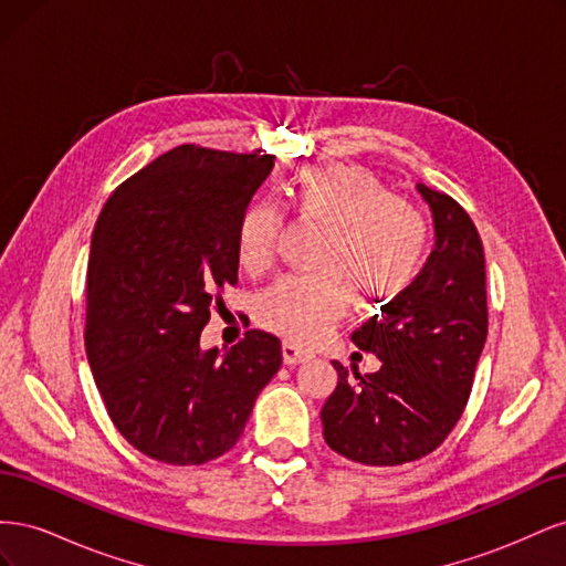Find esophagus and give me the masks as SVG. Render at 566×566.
<instances>
[{
  "label": "esophagus",
  "instance_id": "34e87169",
  "mask_svg": "<svg viewBox=\"0 0 566 566\" xmlns=\"http://www.w3.org/2000/svg\"><path fill=\"white\" fill-rule=\"evenodd\" d=\"M310 358H312V352H310V349H304V347L295 345V342H290V339L283 342V361H285L287 366L310 361Z\"/></svg>",
  "mask_w": 566,
  "mask_h": 566
}]
</instances>
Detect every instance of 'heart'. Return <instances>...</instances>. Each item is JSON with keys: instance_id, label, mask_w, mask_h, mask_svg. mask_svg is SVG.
I'll use <instances>...</instances> for the list:
<instances>
[{"instance_id": "1", "label": "heart", "mask_w": 566, "mask_h": 566, "mask_svg": "<svg viewBox=\"0 0 566 566\" xmlns=\"http://www.w3.org/2000/svg\"><path fill=\"white\" fill-rule=\"evenodd\" d=\"M285 202L300 219L325 227L312 256L316 271L271 285L256 304V318L290 339L312 342L345 314L349 295L375 306L399 297L413 283L427 248V224L408 202L361 167L302 169L285 186ZM281 212L254 202L238 219V262L248 273L273 264Z\"/></svg>"}]
</instances>
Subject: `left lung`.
Wrapping results in <instances>:
<instances>
[{
	"instance_id": "obj_1",
	"label": "left lung",
	"mask_w": 566,
	"mask_h": 566,
	"mask_svg": "<svg viewBox=\"0 0 566 566\" xmlns=\"http://www.w3.org/2000/svg\"><path fill=\"white\" fill-rule=\"evenodd\" d=\"M416 188L432 210L434 250L416 281L352 333L382 366L349 375L333 361L337 387L321 410L325 443L361 465H403L449 437L489 331L482 238L451 196Z\"/></svg>"
}]
</instances>
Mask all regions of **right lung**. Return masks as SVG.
<instances>
[{"mask_svg": "<svg viewBox=\"0 0 566 566\" xmlns=\"http://www.w3.org/2000/svg\"><path fill=\"white\" fill-rule=\"evenodd\" d=\"M273 156L184 144L119 184L92 235L84 347L113 424L169 465L233 449L281 368V339L248 331L202 349L219 293L238 281L235 227Z\"/></svg>", "mask_w": 566, "mask_h": 566, "instance_id": "add662e5", "label": "right lung"}]
</instances>
